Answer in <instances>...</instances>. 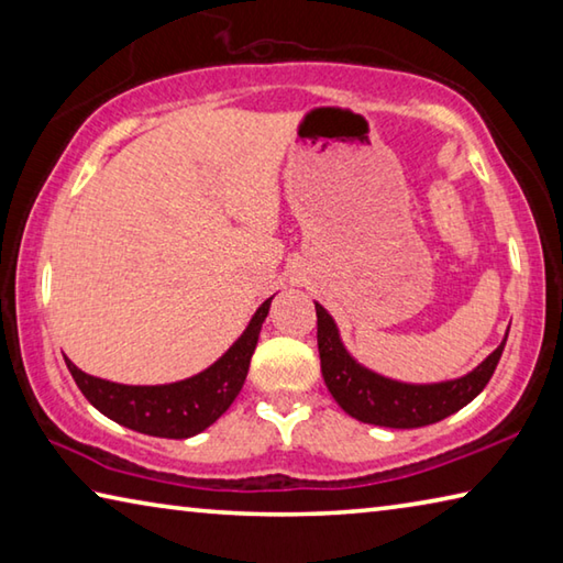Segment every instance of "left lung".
<instances>
[{"label": "left lung", "instance_id": "1", "mask_svg": "<svg viewBox=\"0 0 563 563\" xmlns=\"http://www.w3.org/2000/svg\"><path fill=\"white\" fill-rule=\"evenodd\" d=\"M316 312L320 369L330 395L350 417L365 424L393 427V430H415V427L434 424L470 405L487 387L499 365L504 345H507V338H504L501 345L479 367L460 379H452V383L405 385L360 367L342 347L335 322L325 308L316 302Z\"/></svg>", "mask_w": 563, "mask_h": 563}]
</instances>
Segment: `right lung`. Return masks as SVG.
Returning <instances> with one entry per match:
<instances>
[{"instance_id": "add662e5", "label": "right lung", "mask_w": 563, "mask_h": 563, "mask_svg": "<svg viewBox=\"0 0 563 563\" xmlns=\"http://www.w3.org/2000/svg\"><path fill=\"white\" fill-rule=\"evenodd\" d=\"M271 300L273 298L261 305L251 325L216 365L201 375L184 379V383L133 387L91 377L69 360H66V367H69L74 383L79 385L81 395L113 422L141 434L186 440V437L211 427L241 393Z\"/></svg>"}]
</instances>
